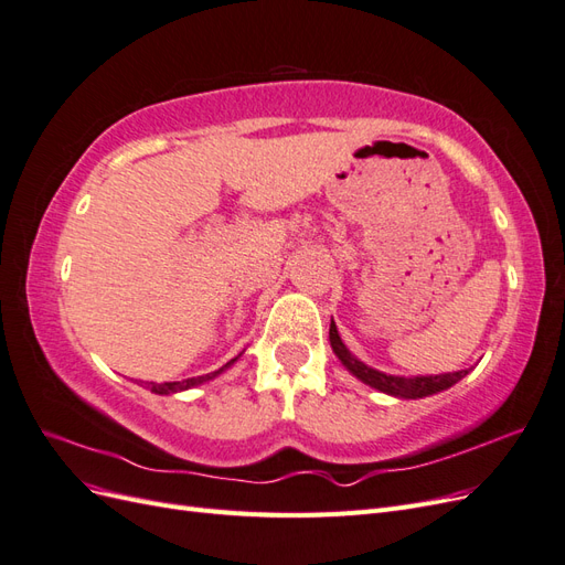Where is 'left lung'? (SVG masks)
<instances>
[{
  "instance_id": "8db88e82",
  "label": "left lung",
  "mask_w": 565,
  "mask_h": 565,
  "mask_svg": "<svg viewBox=\"0 0 565 565\" xmlns=\"http://www.w3.org/2000/svg\"><path fill=\"white\" fill-rule=\"evenodd\" d=\"M330 347L334 355L339 358V363L344 365L355 380H361L363 384L377 388L382 393H388V396L396 398H424V396H434L438 391H446L455 386L459 380H465L471 370H457V372H443V374H419V377H398V374H386L365 365L363 361L347 349L344 341H341L334 320L330 322Z\"/></svg>"
}]
</instances>
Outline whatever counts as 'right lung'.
<instances>
[{
  "instance_id": "1",
  "label": "right lung",
  "mask_w": 565,
  "mask_h": 565,
  "mask_svg": "<svg viewBox=\"0 0 565 565\" xmlns=\"http://www.w3.org/2000/svg\"><path fill=\"white\" fill-rule=\"evenodd\" d=\"M241 358V355H237ZM237 358H233V361H228L224 367H218V370H214V372H210V374H202V377H191V380H181V382H164V384H156V382H150L148 384V388L152 391V393H158V396H172V393H179V391H188V388H193V386H200V384H204V382H210V380H214V377H218L221 372H226Z\"/></svg>"
}]
</instances>
